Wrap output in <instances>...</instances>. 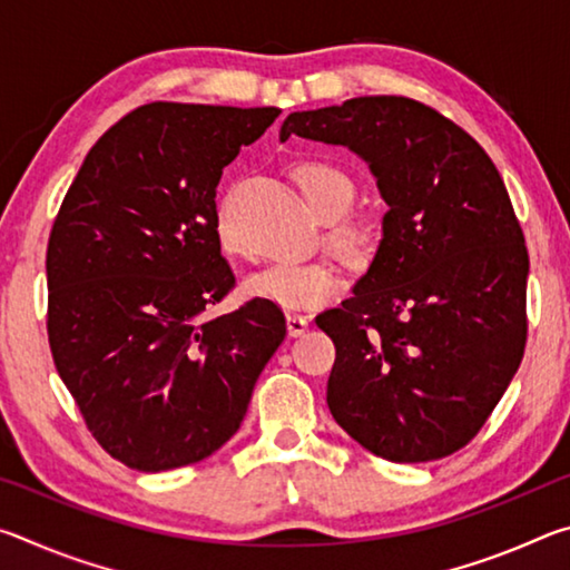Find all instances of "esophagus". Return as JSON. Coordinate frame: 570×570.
I'll list each match as a JSON object with an SVG mask.
<instances>
[{
	"label": "esophagus",
	"mask_w": 570,
	"mask_h": 570,
	"mask_svg": "<svg viewBox=\"0 0 570 570\" xmlns=\"http://www.w3.org/2000/svg\"><path fill=\"white\" fill-rule=\"evenodd\" d=\"M286 330L292 336H302L308 330V320L304 314H296V312H288L286 314Z\"/></svg>",
	"instance_id": "esophagus-1"
}]
</instances>
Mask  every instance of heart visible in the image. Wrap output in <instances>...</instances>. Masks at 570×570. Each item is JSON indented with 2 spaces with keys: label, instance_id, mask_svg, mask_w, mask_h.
I'll return each instance as SVG.
<instances>
[{
  "label": "heart",
  "instance_id": "b5f03b06",
  "mask_svg": "<svg viewBox=\"0 0 570 570\" xmlns=\"http://www.w3.org/2000/svg\"><path fill=\"white\" fill-rule=\"evenodd\" d=\"M296 183L316 216L334 220L352 208L356 183L350 173L326 160H306L296 168ZM214 230L226 254H238L240 240L224 206L216 208ZM334 246L350 258L370 256L377 246V230L364 220H344L332 230ZM246 294L278 308H316L342 292V274L324 258L312 262H274L262 272L246 276Z\"/></svg>",
  "mask_w": 570,
  "mask_h": 570
}]
</instances>
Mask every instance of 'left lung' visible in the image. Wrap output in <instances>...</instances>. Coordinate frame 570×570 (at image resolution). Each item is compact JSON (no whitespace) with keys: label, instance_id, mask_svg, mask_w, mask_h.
I'll list each match as a JSON object with an SVG mask.
<instances>
[{"label":"left lung","instance_id":"obj_1","mask_svg":"<svg viewBox=\"0 0 570 570\" xmlns=\"http://www.w3.org/2000/svg\"><path fill=\"white\" fill-rule=\"evenodd\" d=\"M292 135L356 153L390 206L354 294L316 316L336 346L330 412L377 458H448L525 352L528 248L505 183L460 125L397 95L292 112Z\"/></svg>","mask_w":570,"mask_h":570}]
</instances>
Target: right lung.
<instances>
[{
  "instance_id": "add662e5",
  "label": "right lung",
  "mask_w": 570,
  "mask_h": 570,
  "mask_svg": "<svg viewBox=\"0 0 570 570\" xmlns=\"http://www.w3.org/2000/svg\"><path fill=\"white\" fill-rule=\"evenodd\" d=\"M278 108L150 102L90 148L47 244V334L85 424L122 465L200 462L236 435L286 336L236 278L214 230L224 168Z\"/></svg>"
}]
</instances>
